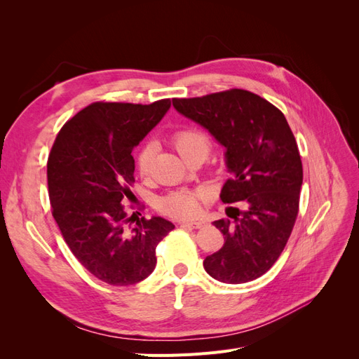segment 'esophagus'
Returning a JSON list of instances; mask_svg holds the SVG:
<instances>
[{
    "label": "esophagus",
    "instance_id": "obj_1",
    "mask_svg": "<svg viewBox=\"0 0 359 359\" xmlns=\"http://www.w3.org/2000/svg\"><path fill=\"white\" fill-rule=\"evenodd\" d=\"M182 224H186L189 227H193V229H201V227L205 226V222H184Z\"/></svg>",
    "mask_w": 359,
    "mask_h": 359
}]
</instances>
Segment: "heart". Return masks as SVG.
Listing matches in <instances>:
<instances>
[{
	"label": "heart",
	"instance_id": "1",
	"mask_svg": "<svg viewBox=\"0 0 359 359\" xmlns=\"http://www.w3.org/2000/svg\"><path fill=\"white\" fill-rule=\"evenodd\" d=\"M172 144L187 163L196 156L206 157L211 151V140L199 127H182L172 136ZM154 147L144 145L136 154V169L140 177H148L153 169ZM210 193L205 189H180L165 194L158 201V210L175 219H189L201 212Z\"/></svg>",
	"mask_w": 359,
	"mask_h": 359
}]
</instances>
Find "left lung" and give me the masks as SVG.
I'll return each instance as SVG.
<instances>
[{"label":"left lung","instance_id":"left-lung-1","mask_svg":"<svg viewBox=\"0 0 359 359\" xmlns=\"http://www.w3.org/2000/svg\"><path fill=\"white\" fill-rule=\"evenodd\" d=\"M226 148L231 178L220 193L231 219L214 222L224 245L203 260L222 283L240 285L264 276L283 252L299 210L302 163L295 136L274 104L245 90L173 99Z\"/></svg>","mask_w":359,"mask_h":359}]
</instances>
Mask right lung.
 Returning <instances> with one entry per match:
<instances>
[{
	"instance_id": "add662e5",
	"label": "right lung",
	"mask_w": 359,
	"mask_h": 359,
	"mask_svg": "<svg viewBox=\"0 0 359 359\" xmlns=\"http://www.w3.org/2000/svg\"><path fill=\"white\" fill-rule=\"evenodd\" d=\"M170 107L95 102L62 126L48 158V189L64 241L81 265L104 283L130 286L153 273L156 247L173 227L128 215L123 201L135 182L133 148Z\"/></svg>"
}]
</instances>
